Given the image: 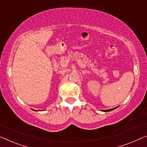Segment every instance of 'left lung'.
<instances>
[{"label":"left lung","mask_w":147,"mask_h":147,"mask_svg":"<svg viewBox=\"0 0 147 147\" xmlns=\"http://www.w3.org/2000/svg\"><path fill=\"white\" fill-rule=\"evenodd\" d=\"M115 109V108H112V109H106V110H102L103 111H112V110H113V109Z\"/></svg>","instance_id":"left-lung-1"}]
</instances>
